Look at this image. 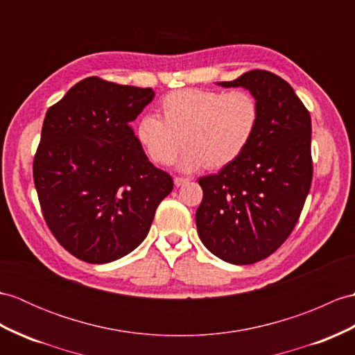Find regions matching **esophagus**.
Wrapping results in <instances>:
<instances>
[{
	"label": "esophagus",
	"mask_w": 355,
	"mask_h": 355,
	"mask_svg": "<svg viewBox=\"0 0 355 355\" xmlns=\"http://www.w3.org/2000/svg\"><path fill=\"white\" fill-rule=\"evenodd\" d=\"M187 178H181V177H175L174 178V184L177 186V187H180V186H183V184H186L187 183Z\"/></svg>",
	"instance_id": "1"
}]
</instances>
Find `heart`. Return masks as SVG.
Returning a JSON list of instances; mask_svg holds the SVG:
<instances>
[{"label": "heart", "mask_w": 355, "mask_h": 355, "mask_svg": "<svg viewBox=\"0 0 355 355\" xmlns=\"http://www.w3.org/2000/svg\"><path fill=\"white\" fill-rule=\"evenodd\" d=\"M260 119V105L246 90L180 89L163 98L159 118L136 123V137L154 163L171 164L181 145L178 169L193 172L209 164L233 163L248 148Z\"/></svg>", "instance_id": "heart-1"}]
</instances>
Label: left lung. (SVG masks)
Returning <instances> with one entry per match:
<instances>
[{
    "label": "left lung",
    "mask_w": 355,
    "mask_h": 355,
    "mask_svg": "<svg viewBox=\"0 0 355 355\" xmlns=\"http://www.w3.org/2000/svg\"><path fill=\"white\" fill-rule=\"evenodd\" d=\"M218 85L250 90L260 119L241 157L198 180V236L220 260L251 265L277 251L298 222L313 177L311 119L292 86L269 71Z\"/></svg>",
    "instance_id": "left-lung-1"
}]
</instances>
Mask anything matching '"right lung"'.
Returning a JSON list of instances; mask_svg holds the SVG:
<instances>
[{
	"label": "right lung",
	"instance_id": "obj_1",
	"mask_svg": "<svg viewBox=\"0 0 355 355\" xmlns=\"http://www.w3.org/2000/svg\"><path fill=\"white\" fill-rule=\"evenodd\" d=\"M154 95L89 77L45 114L35 186L46 225L80 260L101 265L136 250L174 189L131 127Z\"/></svg>",
	"mask_w": 355,
	"mask_h": 355
}]
</instances>
